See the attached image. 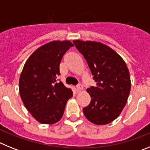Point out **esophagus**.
I'll return each mask as SVG.
<instances>
[{
    "label": "esophagus",
    "mask_w": 150,
    "mask_h": 150,
    "mask_svg": "<svg viewBox=\"0 0 150 150\" xmlns=\"http://www.w3.org/2000/svg\"><path fill=\"white\" fill-rule=\"evenodd\" d=\"M83 89V86H82L81 85H79V86H76V91H77V92H79V91H81Z\"/></svg>",
    "instance_id": "1"
}]
</instances>
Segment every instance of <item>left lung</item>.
<instances>
[{"instance_id":"1","label":"left lung","mask_w":150,"mask_h":150,"mask_svg":"<svg viewBox=\"0 0 150 150\" xmlns=\"http://www.w3.org/2000/svg\"><path fill=\"white\" fill-rule=\"evenodd\" d=\"M73 42L86 60L97 83L86 89L91 101L83 108V113L94 124H109L120 116L129 96L132 83L128 67L116 51L104 43Z\"/></svg>"}]
</instances>
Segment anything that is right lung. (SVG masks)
I'll list each match as a JSON object with an SVG mask.
<instances>
[{"instance_id": "obj_1", "label": "right lung", "mask_w": 150, "mask_h": 150, "mask_svg": "<svg viewBox=\"0 0 150 150\" xmlns=\"http://www.w3.org/2000/svg\"><path fill=\"white\" fill-rule=\"evenodd\" d=\"M74 44L69 40H54L40 46L29 56L21 73L18 88L21 98L33 117L42 124L58 122L63 116L73 92L62 82L59 64Z\"/></svg>"}]
</instances>
